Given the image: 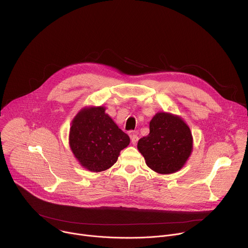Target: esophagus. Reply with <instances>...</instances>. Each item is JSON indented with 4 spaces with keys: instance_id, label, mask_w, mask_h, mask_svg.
I'll return each instance as SVG.
<instances>
[{
    "instance_id": "1",
    "label": "esophagus",
    "mask_w": 248,
    "mask_h": 248,
    "mask_svg": "<svg viewBox=\"0 0 248 248\" xmlns=\"http://www.w3.org/2000/svg\"><path fill=\"white\" fill-rule=\"evenodd\" d=\"M130 139H131V143H132L133 145H135V144L137 143V141H138V136H137L135 133H132V134L130 135Z\"/></svg>"
}]
</instances>
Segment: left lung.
<instances>
[{"label":"left lung","instance_id":"8db88e82","mask_svg":"<svg viewBox=\"0 0 248 248\" xmlns=\"http://www.w3.org/2000/svg\"><path fill=\"white\" fill-rule=\"evenodd\" d=\"M149 127V134L137 143L146 165L162 174L180 170L193 149L189 126L180 116L159 112L152 118Z\"/></svg>","mask_w":248,"mask_h":248}]
</instances>
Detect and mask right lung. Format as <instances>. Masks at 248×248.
<instances>
[{"label":"right lung","mask_w":248,"mask_h":248,"mask_svg":"<svg viewBox=\"0 0 248 248\" xmlns=\"http://www.w3.org/2000/svg\"><path fill=\"white\" fill-rule=\"evenodd\" d=\"M105 110L103 106L81 109L69 128L70 149L83 168L94 172L110 169L130 142Z\"/></svg>","instance_id":"1"}]
</instances>
